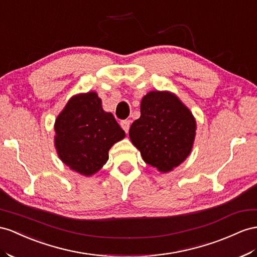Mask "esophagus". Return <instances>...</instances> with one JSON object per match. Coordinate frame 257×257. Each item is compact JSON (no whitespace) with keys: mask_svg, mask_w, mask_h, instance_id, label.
<instances>
[{"mask_svg":"<svg viewBox=\"0 0 257 257\" xmlns=\"http://www.w3.org/2000/svg\"><path fill=\"white\" fill-rule=\"evenodd\" d=\"M120 126H121V128L126 131V133H128L129 131V128H130V120H122L121 122H120Z\"/></svg>","mask_w":257,"mask_h":257,"instance_id":"esophagus-1","label":"esophagus"}]
</instances>
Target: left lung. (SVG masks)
I'll list each match as a JSON object with an SVG mask.
<instances>
[{
    "mask_svg": "<svg viewBox=\"0 0 257 257\" xmlns=\"http://www.w3.org/2000/svg\"><path fill=\"white\" fill-rule=\"evenodd\" d=\"M140 109V118L129 130L130 140L147 164L160 172H170L191 152L196 130L194 117L168 91L149 92Z\"/></svg>",
    "mask_w": 257,
    "mask_h": 257,
    "instance_id": "8db88e82",
    "label": "left lung"
}]
</instances>
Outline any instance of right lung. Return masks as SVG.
Wrapping results in <instances>:
<instances>
[{
	"label": "right lung",
	"instance_id": "right-lung-1",
	"mask_svg": "<svg viewBox=\"0 0 257 257\" xmlns=\"http://www.w3.org/2000/svg\"><path fill=\"white\" fill-rule=\"evenodd\" d=\"M54 129L60 159L83 176L97 173L107 162L109 149L126 136L113 114L103 110L95 92L72 96L57 116Z\"/></svg>",
	"mask_w": 257,
	"mask_h": 257
}]
</instances>
